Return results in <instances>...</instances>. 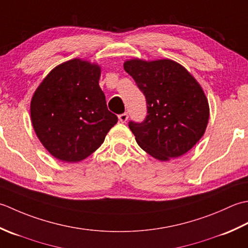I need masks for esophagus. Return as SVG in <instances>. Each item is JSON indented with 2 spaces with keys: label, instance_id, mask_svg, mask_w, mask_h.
I'll use <instances>...</instances> for the list:
<instances>
[{
  "label": "esophagus",
  "instance_id": "esophagus-1",
  "mask_svg": "<svg viewBox=\"0 0 248 248\" xmlns=\"http://www.w3.org/2000/svg\"><path fill=\"white\" fill-rule=\"evenodd\" d=\"M119 120H120V122L125 123L126 121L128 120V114L126 113V112H124V113H122V114H120V115H119Z\"/></svg>",
  "mask_w": 248,
  "mask_h": 248
}]
</instances>
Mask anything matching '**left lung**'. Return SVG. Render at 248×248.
Segmentation results:
<instances>
[{
  "instance_id": "1",
  "label": "left lung",
  "mask_w": 248,
  "mask_h": 248,
  "mask_svg": "<svg viewBox=\"0 0 248 248\" xmlns=\"http://www.w3.org/2000/svg\"><path fill=\"white\" fill-rule=\"evenodd\" d=\"M124 69L146 99L143 122L128 123L140 148L161 161L187 153L209 122V103L200 84L187 69L169 59L128 60Z\"/></svg>"
}]
</instances>
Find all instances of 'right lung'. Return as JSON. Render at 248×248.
I'll return each instance as SVG.
<instances>
[{
	"label": "right lung",
	"mask_w": 248,
	"mask_h": 248,
	"mask_svg": "<svg viewBox=\"0 0 248 248\" xmlns=\"http://www.w3.org/2000/svg\"><path fill=\"white\" fill-rule=\"evenodd\" d=\"M100 66L73 59L43 80L31 100V120L40 142L62 161L87 158L117 124L100 89Z\"/></svg>",
	"instance_id": "add662e5"
}]
</instances>
